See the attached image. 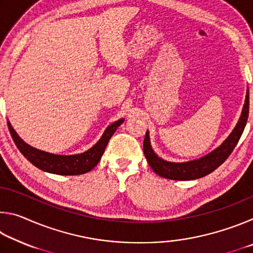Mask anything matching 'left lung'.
I'll return each mask as SVG.
<instances>
[{
  "instance_id": "obj_1",
  "label": "left lung",
  "mask_w": 253,
  "mask_h": 253,
  "mask_svg": "<svg viewBox=\"0 0 253 253\" xmlns=\"http://www.w3.org/2000/svg\"><path fill=\"white\" fill-rule=\"evenodd\" d=\"M248 115H249V90L247 91L246 101L237 126L234 127V129L229 135L228 138L219 147L208 154L207 156L185 163H172L164 161L163 158L158 157L155 152L153 151L147 130L143 145L145 157H146L148 164L154 172L162 177L175 179V181H190V179L203 177L219 168L222 163L230 156V154L233 152L240 137H241L243 130H245Z\"/></svg>"
}]
</instances>
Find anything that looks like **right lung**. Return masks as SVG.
<instances>
[{
  "instance_id": "add662e5",
  "label": "right lung",
  "mask_w": 253,
  "mask_h": 253,
  "mask_svg": "<svg viewBox=\"0 0 253 253\" xmlns=\"http://www.w3.org/2000/svg\"><path fill=\"white\" fill-rule=\"evenodd\" d=\"M123 123L124 118L111 124L106 128L101 138L90 149L81 154H77V155H55V154L34 148L20 138V136L11 126L10 122H7V126L16 147L22 153V155L38 169L58 175H80L91 170L98 164L111 136Z\"/></svg>"
}]
</instances>
